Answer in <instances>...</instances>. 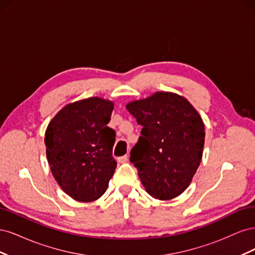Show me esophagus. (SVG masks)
Wrapping results in <instances>:
<instances>
[{
    "instance_id": "obj_1",
    "label": "esophagus",
    "mask_w": 255,
    "mask_h": 255,
    "mask_svg": "<svg viewBox=\"0 0 255 255\" xmlns=\"http://www.w3.org/2000/svg\"><path fill=\"white\" fill-rule=\"evenodd\" d=\"M128 155H123V156H120V157H118V158H117V160H118V163H120V164H123V163H127V161H128Z\"/></svg>"
}]
</instances>
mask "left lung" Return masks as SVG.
<instances>
[{
	"label": "left lung",
	"instance_id": "1",
	"mask_svg": "<svg viewBox=\"0 0 255 255\" xmlns=\"http://www.w3.org/2000/svg\"><path fill=\"white\" fill-rule=\"evenodd\" d=\"M142 127L129 160L150 196L170 200L186 189L202 158L204 123L187 99L157 91L127 104Z\"/></svg>",
	"mask_w": 255,
	"mask_h": 255
}]
</instances>
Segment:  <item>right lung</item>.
Returning <instances> with one entry per match:
<instances>
[{
	"label": "right lung",
	"mask_w": 255,
	"mask_h": 255,
	"mask_svg": "<svg viewBox=\"0 0 255 255\" xmlns=\"http://www.w3.org/2000/svg\"><path fill=\"white\" fill-rule=\"evenodd\" d=\"M114 103L89 98L63 107L45 130L47 158L54 179L80 202L101 197L117 167L115 130L107 127Z\"/></svg>",
	"instance_id": "add662e5"
}]
</instances>
